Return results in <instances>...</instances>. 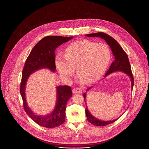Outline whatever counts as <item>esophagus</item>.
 <instances>
[{"label": "esophagus", "instance_id": "esophagus-1", "mask_svg": "<svg viewBox=\"0 0 149 149\" xmlns=\"http://www.w3.org/2000/svg\"><path fill=\"white\" fill-rule=\"evenodd\" d=\"M72 92L74 94H80L83 92V91L79 88H74L72 90Z\"/></svg>", "mask_w": 149, "mask_h": 149}]
</instances>
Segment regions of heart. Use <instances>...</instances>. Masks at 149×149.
<instances>
[{"label":"heart","mask_w":149,"mask_h":149,"mask_svg":"<svg viewBox=\"0 0 149 149\" xmlns=\"http://www.w3.org/2000/svg\"><path fill=\"white\" fill-rule=\"evenodd\" d=\"M110 56V49L106 43L84 40L68 45L66 48L64 58L58 57L55 65L63 79L69 80L76 67L80 77L91 83L102 76Z\"/></svg>","instance_id":"b5f03b06"}]
</instances>
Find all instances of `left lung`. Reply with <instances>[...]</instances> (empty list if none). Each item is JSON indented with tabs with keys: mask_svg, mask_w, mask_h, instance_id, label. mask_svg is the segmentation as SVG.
<instances>
[{
	"mask_svg": "<svg viewBox=\"0 0 149 149\" xmlns=\"http://www.w3.org/2000/svg\"><path fill=\"white\" fill-rule=\"evenodd\" d=\"M85 36L88 37L100 38L107 42V44L110 46V47L111 49L112 53L113 54V56H114V60L112 63V64H111L110 68H109V69L107 70V72H106V74L105 75L103 79H104L106 77H107V75L111 74V73H113L114 72H124L126 75H127L131 79V90H132L133 86L134 84V77L131 72L130 64L129 60L127 55L126 54L123 49L121 47L118 42H117L115 39H114L111 36L107 35V34L104 33H101V32L86 34ZM91 88L92 87L88 88L87 89V91L91 89ZM86 93L84 94V100L86 105ZM85 113H86V116L88 121L93 125L98 126H104L110 124L119 119L118 118L113 120H109V121H104V120H101L97 119L90 113L86 105V109H85Z\"/></svg>",
	"mask_w": 149,
	"mask_h": 149,
	"instance_id": "8db88e82",
	"label": "left lung"
}]
</instances>
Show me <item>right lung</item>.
Segmentation results:
<instances>
[{"instance_id":"obj_1","label":"right lung","mask_w":149,"mask_h":149,"mask_svg":"<svg viewBox=\"0 0 149 149\" xmlns=\"http://www.w3.org/2000/svg\"><path fill=\"white\" fill-rule=\"evenodd\" d=\"M73 36H48L42 38L31 50L26 60L22 72L20 91L23 101L24 110L29 116L38 125L44 127L54 128L63 124L65 120L66 106L72 97V89L67 85L56 87V99L53 111L45 115H38L29 107L25 96V87L28 77L33 72L42 69L55 72V50L61 44L68 42Z\"/></svg>"}]
</instances>
